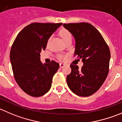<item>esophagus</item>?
Returning a JSON list of instances; mask_svg holds the SVG:
<instances>
[{"label":"esophagus","instance_id":"esophagus-1","mask_svg":"<svg viewBox=\"0 0 122 122\" xmlns=\"http://www.w3.org/2000/svg\"><path fill=\"white\" fill-rule=\"evenodd\" d=\"M64 66H65L64 64H63V63H60V67H61V68L63 67Z\"/></svg>","mask_w":122,"mask_h":122}]
</instances>
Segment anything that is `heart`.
<instances>
[{
	"label": "heart",
	"instance_id": "heart-1",
	"mask_svg": "<svg viewBox=\"0 0 122 122\" xmlns=\"http://www.w3.org/2000/svg\"><path fill=\"white\" fill-rule=\"evenodd\" d=\"M60 35L61 37V38L62 39L63 41L64 42V43H67V42H69V41H71L72 40V35L68 30L65 29V28H62L60 31ZM49 38V41L50 40ZM59 58L61 60H63L66 58V56L64 55H62V54H60L59 55Z\"/></svg>",
	"mask_w": 122,
	"mask_h": 122
}]
</instances>
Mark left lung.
Returning a JSON list of instances; mask_svg holds the SVG:
<instances>
[{
  "instance_id": "1",
  "label": "left lung",
  "mask_w": 122,
  "mask_h": 122,
  "mask_svg": "<svg viewBox=\"0 0 122 122\" xmlns=\"http://www.w3.org/2000/svg\"><path fill=\"white\" fill-rule=\"evenodd\" d=\"M76 41L74 56L81 59V69L71 64L67 76L70 89L80 97L92 95L100 88L109 71L110 51L103 37L95 27L87 22L64 24Z\"/></svg>"
}]
</instances>
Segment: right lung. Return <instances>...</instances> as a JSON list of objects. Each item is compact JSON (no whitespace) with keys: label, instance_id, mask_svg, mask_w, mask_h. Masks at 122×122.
<instances>
[{"label":"right lung","instance_id":"right-lung-1","mask_svg":"<svg viewBox=\"0 0 122 122\" xmlns=\"http://www.w3.org/2000/svg\"><path fill=\"white\" fill-rule=\"evenodd\" d=\"M62 24H30L19 33L12 45L10 60L14 78L21 89L30 96H42L51 87L60 64L54 61L43 64L40 54L46 49L51 36Z\"/></svg>","mask_w":122,"mask_h":122}]
</instances>
